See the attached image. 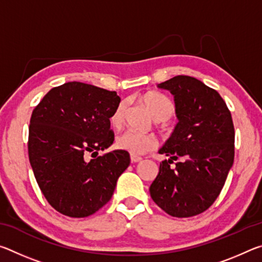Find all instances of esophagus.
Returning a JSON list of instances; mask_svg holds the SVG:
<instances>
[{
    "instance_id": "esophagus-1",
    "label": "esophagus",
    "mask_w": 262,
    "mask_h": 262,
    "mask_svg": "<svg viewBox=\"0 0 262 262\" xmlns=\"http://www.w3.org/2000/svg\"><path fill=\"white\" fill-rule=\"evenodd\" d=\"M130 161H132V163L141 162V161H142V157L137 156V155H130Z\"/></svg>"
}]
</instances>
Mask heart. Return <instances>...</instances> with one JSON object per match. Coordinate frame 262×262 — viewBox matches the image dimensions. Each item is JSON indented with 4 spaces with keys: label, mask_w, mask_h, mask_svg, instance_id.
I'll return each instance as SVG.
<instances>
[{
    "label": "heart",
    "mask_w": 262,
    "mask_h": 262,
    "mask_svg": "<svg viewBox=\"0 0 262 262\" xmlns=\"http://www.w3.org/2000/svg\"><path fill=\"white\" fill-rule=\"evenodd\" d=\"M142 103L147 107L151 117L157 121H164L171 118L174 112L173 103L166 96L158 92H148L142 96ZM125 106L119 104L111 114L110 122L112 127L119 128L122 123ZM117 147L132 155H142L149 151L156 145V139L151 134H142L134 130H126L115 140Z\"/></svg>",
    "instance_id": "1"
}]
</instances>
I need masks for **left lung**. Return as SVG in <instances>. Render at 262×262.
<instances>
[{"mask_svg": "<svg viewBox=\"0 0 262 262\" xmlns=\"http://www.w3.org/2000/svg\"><path fill=\"white\" fill-rule=\"evenodd\" d=\"M158 88L173 95L178 123L158 151L170 159L159 165L150 195L166 214L192 217L215 202L232 167L231 113L219 92L194 77L179 75ZM179 158L182 161L171 168Z\"/></svg>", "mask_w": 262, "mask_h": 262, "instance_id": "left-lung-1", "label": "left lung"}]
</instances>
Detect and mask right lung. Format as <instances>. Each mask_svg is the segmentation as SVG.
I'll return each mask as SVG.
<instances>
[{
	"label": "right lung",
	"mask_w": 262,
	"mask_h": 262,
	"mask_svg": "<svg viewBox=\"0 0 262 262\" xmlns=\"http://www.w3.org/2000/svg\"><path fill=\"white\" fill-rule=\"evenodd\" d=\"M115 91L68 82L53 88L31 115L29 159L48 203L69 217H86L112 198L129 154L114 150L110 117L120 104Z\"/></svg>",
	"instance_id": "add662e5"
}]
</instances>
